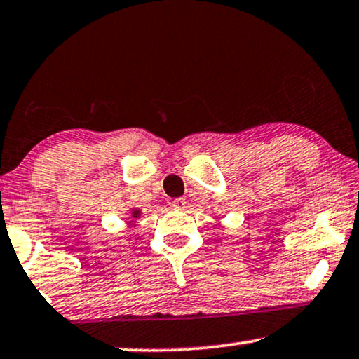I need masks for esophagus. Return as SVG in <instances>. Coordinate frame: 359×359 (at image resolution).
<instances>
[{
  "label": "esophagus",
  "instance_id": "34e87169",
  "mask_svg": "<svg viewBox=\"0 0 359 359\" xmlns=\"http://www.w3.org/2000/svg\"><path fill=\"white\" fill-rule=\"evenodd\" d=\"M185 205H187V200H185L184 197L175 198V200H172V202H170V207L177 210V212H180V210H185Z\"/></svg>",
  "mask_w": 359,
  "mask_h": 359
}]
</instances>
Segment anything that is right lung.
Segmentation results:
<instances>
[{"mask_svg": "<svg viewBox=\"0 0 359 359\" xmlns=\"http://www.w3.org/2000/svg\"><path fill=\"white\" fill-rule=\"evenodd\" d=\"M131 215H133V218H137L141 215V212H140V210H133Z\"/></svg>", "mask_w": 359, "mask_h": 359, "instance_id": "1", "label": "right lung"}]
</instances>
